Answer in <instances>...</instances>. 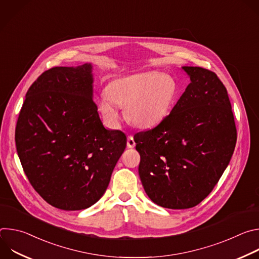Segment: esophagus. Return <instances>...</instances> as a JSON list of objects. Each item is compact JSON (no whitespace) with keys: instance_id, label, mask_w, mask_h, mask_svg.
<instances>
[{"instance_id":"1","label":"esophagus","mask_w":259,"mask_h":259,"mask_svg":"<svg viewBox=\"0 0 259 259\" xmlns=\"http://www.w3.org/2000/svg\"><path fill=\"white\" fill-rule=\"evenodd\" d=\"M135 145H136V143H135V140H134L133 136L129 135L127 137V146L129 147V149H133V147H135Z\"/></svg>"}]
</instances>
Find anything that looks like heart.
<instances>
[{"instance_id":"1","label":"heart","mask_w":259,"mask_h":259,"mask_svg":"<svg viewBox=\"0 0 259 259\" xmlns=\"http://www.w3.org/2000/svg\"><path fill=\"white\" fill-rule=\"evenodd\" d=\"M177 96L173 79L151 71L120 77L109 81L98 98L99 113L108 125L118 127L121 107H126L130 123L141 129H152L169 115Z\"/></svg>"}]
</instances>
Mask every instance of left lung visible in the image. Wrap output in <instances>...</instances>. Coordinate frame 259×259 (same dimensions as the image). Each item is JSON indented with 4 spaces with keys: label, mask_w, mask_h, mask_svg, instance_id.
I'll list each match as a JSON object with an SVG mask.
<instances>
[{
    "label": "left lung",
    "mask_w": 259,
    "mask_h": 259,
    "mask_svg": "<svg viewBox=\"0 0 259 259\" xmlns=\"http://www.w3.org/2000/svg\"><path fill=\"white\" fill-rule=\"evenodd\" d=\"M181 68L191 82L170 115L134 136L142 187L155 204L168 209L201 203L227 169L237 141L223 82L203 67Z\"/></svg>",
    "instance_id": "8db88e82"
}]
</instances>
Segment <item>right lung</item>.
Masks as SVG:
<instances>
[{"instance_id":"obj_1","label":"right lung","mask_w":259,"mask_h":259,"mask_svg":"<svg viewBox=\"0 0 259 259\" xmlns=\"http://www.w3.org/2000/svg\"><path fill=\"white\" fill-rule=\"evenodd\" d=\"M93 66H56L29 87L15 142L32 188L55 208H89L105 193L126 149L120 130L105 129L93 101Z\"/></svg>"}]
</instances>
